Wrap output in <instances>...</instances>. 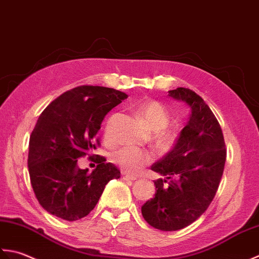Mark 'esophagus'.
Listing matches in <instances>:
<instances>
[{
  "instance_id": "obj_1",
  "label": "esophagus",
  "mask_w": 259,
  "mask_h": 259,
  "mask_svg": "<svg viewBox=\"0 0 259 259\" xmlns=\"http://www.w3.org/2000/svg\"><path fill=\"white\" fill-rule=\"evenodd\" d=\"M123 179L125 181H135L136 178L135 177H132V176H124Z\"/></svg>"
}]
</instances>
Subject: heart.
Returning <instances> with one entry per match:
<instances>
[{"label":"heart","instance_id":"b5f03b06","mask_svg":"<svg viewBox=\"0 0 259 259\" xmlns=\"http://www.w3.org/2000/svg\"><path fill=\"white\" fill-rule=\"evenodd\" d=\"M136 113L153 130L152 140L157 146L163 150H168L177 143V133L165 128L170 123L171 117L164 105L157 100H150L140 104L136 108ZM106 139L108 140V135H106ZM112 160L120 170L134 174L149 164L152 156L149 152L139 147L124 146L113 153Z\"/></svg>","mask_w":259,"mask_h":259}]
</instances>
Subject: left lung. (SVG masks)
<instances>
[{
  "mask_svg": "<svg viewBox=\"0 0 259 259\" xmlns=\"http://www.w3.org/2000/svg\"><path fill=\"white\" fill-rule=\"evenodd\" d=\"M168 95L187 103L191 115L173 149L151 166L164 179L154 181V198L142 205V214L147 224L163 231L182 229L208 209L227 155L223 131L204 100L183 87Z\"/></svg>",
  "mask_w": 259,
  "mask_h": 259,
  "instance_id": "1",
  "label": "left lung"
}]
</instances>
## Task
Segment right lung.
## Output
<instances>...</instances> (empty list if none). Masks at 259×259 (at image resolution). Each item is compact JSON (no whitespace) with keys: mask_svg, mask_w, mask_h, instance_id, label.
Masks as SVG:
<instances>
[{"mask_svg":"<svg viewBox=\"0 0 259 259\" xmlns=\"http://www.w3.org/2000/svg\"><path fill=\"white\" fill-rule=\"evenodd\" d=\"M126 98L114 88L79 86L41 113L30 136L28 167L35 197L49 213L68 221L86 217L105 186L120 177L104 156L96 157L92 173L79 168L77 162L99 147L96 134L104 117Z\"/></svg>","mask_w":259,"mask_h":259,"instance_id":"add662e5","label":"right lung"}]
</instances>
